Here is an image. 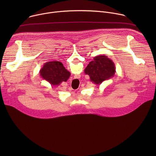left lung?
<instances>
[{
	"mask_svg": "<svg viewBox=\"0 0 156 156\" xmlns=\"http://www.w3.org/2000/svg\"><path fill=\"white\" fill-rule=\"evenodd\" d=\"M115 72V63L105 55L94 57L84 69V73L90 76L91 81L96 84L112 78Z\"/></svg>",
	"mask_w": 156,
	"mask_h": 156,
	"instance_id": "left-lung-1",
	"label": "left lung"
}]
</instances>
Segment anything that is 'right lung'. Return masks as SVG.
I'll list each match as a JSON object with an SVG mask.
<instances>
[{
    "label": "right lung",
    "mask_w": 156,
    "mask_h": 156,
    "mask_svg": "<svg viewBox=\"0 0 156 156\" xmlns=\"http://www.w3.org/2000/svg\"><path fill=\"white\" fill-rule=\"evenodd\" d=\"M39 72L42 79L48 81L52 86H58L62 82L66 81L71 75L58 61L45 63Z\"/></svg>",
    "instance_id": "add662e5"
}]
</instances>
